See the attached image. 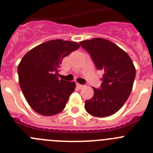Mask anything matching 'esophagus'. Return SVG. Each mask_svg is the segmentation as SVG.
Instances as JSON below:
<instances>
[{"label":"esophagus","instance_id":"34e87169","mask_svg":"<svg viewBox=\"0 0 153 153\" xmlns=\"http://www.w3.org/2000/svg\"><path fill=\"white\" fill-rule=\"evenodd\" d=\"M76 86H77L79 89H82L84 87V85H82V84H79V83H76Z\"/></svg>","mask_w":153,"mask_h":153}]
</instances>
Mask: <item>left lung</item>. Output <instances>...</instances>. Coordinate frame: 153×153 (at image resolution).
Returning <instances> with one entry per match:
<instances>
[{
	"label": "left lung",
	"mask_w": 153,
	"mask_h": 153,
	"mask_svg": "<svg viewBox=\"0 0 153 153\" xmlns=\"http://www.w3.org/2000/svg\"><path fill=\"white\" fill-rule=\"evenodd\" d=\"M79 44L91 56L97 70L103 74L100 88L85 102L86 112L97 117H109L122 107L130 95L136 69L124 51L109 40L94 38Z\"/></svg>",
	"instance_id": "1"
}]
</instances>
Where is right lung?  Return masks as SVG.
<instances>
[{"label":"right lung","instance_id":"add662e5","mask_svg":"<svg viewBox=\"0 0 153 153\" xmlns=\"http://www.w3.org/2000/svg\"><path fill=\"white\" fill-rule=\"evenodd\" d=\"M79 47L76 42L50 40L22 58L17 68L20 86L28 104L39 114L53 116L66 106L76 84L59 79L58 72L63 58Z\"/></svg>","mask_w":153,"mask_h":153}]
</instances>
